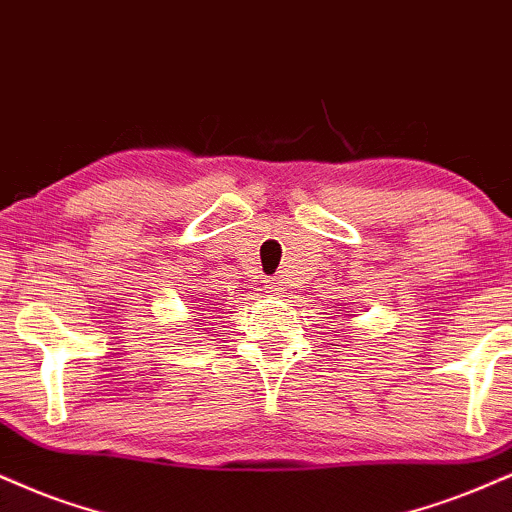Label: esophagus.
<instances>
[{
  "label": "esophagus",
  "mask_w": 512,
  "mask_h": 512,
  "mask_svg": "<svg viewBox=\"0 0 512 512\" xmlns=\"http://www.w3.org/2000/svg\"><path fill=\"white\" fill-rule=\"evenodd\" d=\"M266 289H268L270 296H275V299H277V296H282V292H285V287H282V282L277 280V277H270V280L266 282Z\"/></svg>",
  "instance_id": "34e87169"
}]
</instances>
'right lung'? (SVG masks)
<instances>
[{"mask_svg": "<svg viewBox=\"0 0 512 512\" xmlns=\"http://www.w3.org/2000/svg\"><path fill=\"white\" fill-rule=\"evenodd\" d=\"M199 325H201V323H199Z\"/></svg>", "mask_w": 512, "mask_h": 512, "instance_id": "right-lung-1", "label": "right lung"}]
</instances>
